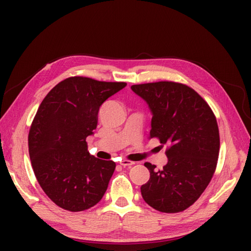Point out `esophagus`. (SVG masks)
<instances>
[{
  "label": "esophagus",
  "instance_id": "34e87169",
  "mask_svg": "<svg viewBox=\"0 0 251 251\" xmlns=\"http://www.w3.org/2000/svg\"><path fill=\"white\" fill-rule=\"evenodd\" d=\"M135 163L134 161H131V160H127V159H123L122 161H121V165L123 167H127V166H131V165H134Z\"/></svg>",
  "mask_w": 251,
  "mask_h": 251
}]
</instances>
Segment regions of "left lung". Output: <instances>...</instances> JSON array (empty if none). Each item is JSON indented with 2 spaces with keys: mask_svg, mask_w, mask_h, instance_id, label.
<instances>
[{
  "mask_svg": "<svg viewBox=\"0 0 251 251\" xmlns=\"http://www.w3.org/2000/svg\"><path fill=\"white\" fill-rule=\"evenodd\" d=\"M130 88L151 108L150 138L168 144V161L161 171L144 164L151 173L150 180L141 187L144 201L161 212L185 210L201 197L217 166L220 141L215 114L185 84L166 80Z\"/></svg>",
  "mask_w": 251,
  "mask_h": 251,
  "instance_id": "1",
  "label": "left lung"
}]
</instances>
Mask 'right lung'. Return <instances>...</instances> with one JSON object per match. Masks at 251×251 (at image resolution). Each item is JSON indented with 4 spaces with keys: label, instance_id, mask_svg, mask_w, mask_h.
Returning <instances> with one entry per match:
<instances>
[{
    "label": "right lung",
    "instance_id": "add662e5",
    "mask_svg": "<svg viewBox=\"0 0 251 251\" xmlns=\"http://www.w3.org/2000/svg\"><path fill=\"white\" fill-rule=\"evenodd\" d=\"M73 76L54 86L42 101L28 133V152L37 181L58 207L83 211L95 206L116 164L87 151L100 105L126 86Z\"/></svg>",
    "mask_w": 251,
    "mask_h": 251
}]
</instances>
